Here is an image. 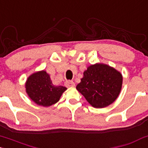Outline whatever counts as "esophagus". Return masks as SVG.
Here are the masks:
<instances>
[{"label":"esophagus","instance_id":"obj_1","mask_svg":"<svg viewBox=\"0 0 148 148\" xmlns=\"http://www.w3.org/2000/svg\"><path fill=\"white\" fill-rule=\"evenodd\" d=\"M65 86L66 87L70 88V87H74L75 86V83L72 81H67V82H65Z\"/></svg>","mask_w":148,"mask_h":148}]
</instances>
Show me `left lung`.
<instances>
[{
	"label": "left lung",
	"mask_w": 148,
	"mask_h": 148,
	"mask_svg": "<svg viewBox=\"0 0 148 148\" xmlns=\"http://www.w3.org/2000/svg\"><path fill=\"white\" fill-rule=\"evenodd\" d=\"M123 77L120 71L103 63L88 66L77 89L95 108L109 106L119 96Z\"/></svg>",
	"instance_id": "left-lung-1"
}]
</instances>
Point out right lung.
Returning <instances> with one entry per match:
<instances>
[{
  "label": "right lung",
  "mask_w": 148,
  "mask_h": 148,
  "mask_svg": "<svg viewBox=\"0 0 148 148\" xmlns=\"http://www.w3.org/2000/svg\"><path fill=\"white\" fill-rule=\"evenodd\" d=\"M25 88L31 100L43 107H50L58 103L66 90L62 86H55L45 70L31 74L25 83Z\"/></svg>",
  "instance_id": "1"
}]
</instances>
